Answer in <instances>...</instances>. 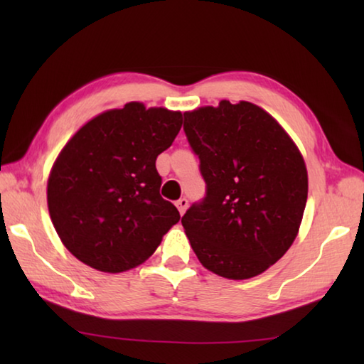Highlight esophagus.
Segmentation results:
<instances>
[{"label": "esophagus", "mask_w": 364, "mask_h": 364, "mask_svg": "<svg viewBox=\"0 0 364 364\" xmlns=\"http://www.w3.org/2000/svg\"><path fill=\"white\" fill-rule=\"evenodd\" d=\"M188 205H189V202H188V199H184V197H183V199H180V200H176V207H178V210H180L181 215L186 212Z\"/></svg>", "instance_id": "obj_1"}]
</instances>
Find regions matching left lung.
Segmentation results:
<instances>
[{"mask_svg":"<svg viewBox=\"0 0 364 364\" xmlns=\"http://www.w3.org/2000/svg\"><path fill=\"white\" fill-rule=\"evenodd\" d=\"M207 196L181 223L202 267L228 279L262 274L299 234L308 196L304 156L279 122L249 101L184 112Z\"/></svg>","mask_w":364,"mask_h":364,"instance_id":"1","label":"left lung"}]
</instances>
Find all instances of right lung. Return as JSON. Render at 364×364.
I'll list each match as a JSON object with an SVG mask.
<instances>
[{
  "label": "right lung",
  "instance_id": "1",
  "mask_svg": "<svg viewBox=\"0 0 364 364\" xmlns=\"http://www.w3.org/2000/svg\"><path fill=\"white\" fill-rule=\"evenodd\" d=\"M180 110L128 102L88 120L67 141L48 178V210L65 249L104 273L139 267L180 221L162 199L160 152L180 132Z\"/></svg>",
  "mask_w": 364,
  "mask_h": 364
}]
</instances>
